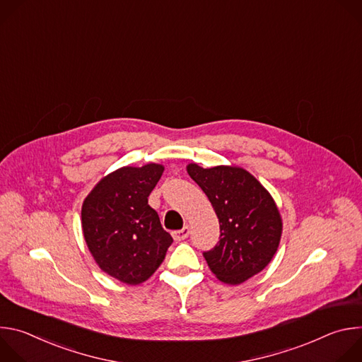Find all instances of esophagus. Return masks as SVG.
<instances>
[{
    "mask_svg": "<svg viewBox=\"0 0 362 362\" xmlns=\"http://www.w3.org/2000/svg\"><path fill=\"white\" fill-rule=\"evenodd\" d=\"M189 233H190V229H189L187 226H185L183 229L173 230V232H172V236H173L175 240H183V239H186V238L189 236Z\"/></svg>",
    "mask_w": 362,
    "mask_h": 362,
    "instance_id": "obj_1",
    "label": "esophagus"
}]
</instances>
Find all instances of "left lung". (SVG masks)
Wrapping results in <instances>:
<instances>
[{
    "mask_svg": "<svg viewBox=\"0 0 362 362\" xmlns=\"http://www.w3.org/2000/svg\"><path fill=\"white\" fill-rule=\"evenodd\" d=\"M189 176L211 200L219 219L218 243L203 252L211 271L225 284L239 285L259 274L274 257L282 221L269 192L236 166H187Z\"/></svg>",
    "mask_w": 362,
    "mask_h": 362,
    "instance_id": "8db88e82",
    "label": "left lung"
}]
</instances>
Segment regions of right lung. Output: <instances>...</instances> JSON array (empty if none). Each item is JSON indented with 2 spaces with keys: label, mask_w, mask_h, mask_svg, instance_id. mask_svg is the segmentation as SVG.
Returning a JSON list of instances; mask_svg holds the SVG:
<instances>
[{
  "label": "right lung",
  "mask_w": 362,
  "mask_h": 362,
  "mask_svg": "<svg viewBox=\"0 0 362 362\" xmlns=\"http://www.w3.org/2000/svg\"><path fill=\"white\" fill-rule=\"evenodd\" d=\"M163 170L156 163L122 168L103 177L83 203L86 243L97 265L123 284L148 279L173 242L148 204Z\"/></svg>",
  "instance_id": "obj_1"
}]
</instances>
